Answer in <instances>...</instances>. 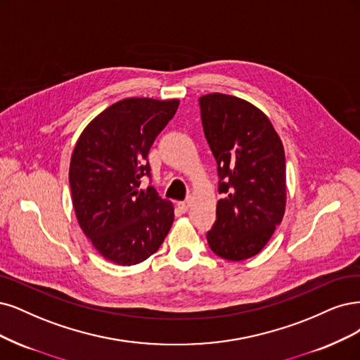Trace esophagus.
Returning a JSON list of instances; mask_svg holds the SVG:
<instances>
[{
  "label": "esophagus",
  "instance_id": "1",
  "mask_svg": "<svg viewBox=\"0 0 360 360\" xmlns=\"http://www.w3.org/2000/svg\"><path fill=\"white\" fill-rule=\"evenodd\" d=\"M191 204H192V200H191V198H188V200H186V201H181V202H179L177 205H179V208L181 210L183 213H186V212H188V210H189Z\"/></svg>",
  "mask_w": 360,
  "mask_h": 360
}]
</instances>
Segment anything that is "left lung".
<instances>
[{
  "label": "left lung",
  "instance_id": "1",
  "mask_svg": "<svg viewBox=\"0 0 360 360\" xmlns=\"http://www.w3.org/2000/svg\"><path fill=\"white\" fill-rule=\"evenodd\" d=\"M207 143L217 162L216 221L207 232L210 249L244 260L264 249L286 208V158L269 119L241 98H200Z\"/></svg>",
  "mask_w": 360,
  "mask_h": 360
}]
</instances>
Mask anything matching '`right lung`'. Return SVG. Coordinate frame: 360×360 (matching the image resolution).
<instances>
[{
	"label": "right lung",
	"mask_w": 360,
	"mask_h": 360,
	"mask_svg": "<svg viewBox=\"0 0 360 360\" xmlns=\"http://www.w3.org/2000/svg\"><path fill=\"white\" fill-rule=\"evenodd\" d=\"M179 104L127 98L98 115L74 147L70 188L79 225L98 253L117 265L153 255L174 220L171 201L140 184L150 177V147Z\"/></svg>",
	"instance_id": "1"
}]
</instances>
